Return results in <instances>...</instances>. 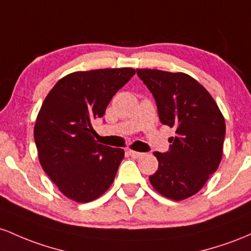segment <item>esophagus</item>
<instances>
[{
    "mask_svg": "<svg viewBox=\"0 0 251 251\" xmlns=\"http://www.w3.org/2000/svg\"><path fill=\"white\" fill-rule=\"evenodd\" d=\"M129 155H130L131 157H134V159H139V157H142L145 154L143 153H140V151H128Z\"/></svg>",
    "mask_w": 251,
    "mask_h": 251,
    "instance_id": "1",
    "label": "esophagus"
}]
</instances>
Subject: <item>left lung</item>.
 I'll use <instances>...</instances> for the list:
<instances>
[{"label":"left lung","mask_w":251,"mask_h":251,"mask_svg":"<svg viewBox=\"0 0 251 251\" xmlns=\"http://www.w3.org/2000/svg\"><path fill=\"white\" fill-rule=\"evenodd\" d=\"M155 98L162 125L174 128L167 153L154 151L159 167L151 186L172 201H184L201 190L223 156L225 121L206 89L182 72L136 69Z\"/></svg>","instance_id":"obj_1"}]
</instances>
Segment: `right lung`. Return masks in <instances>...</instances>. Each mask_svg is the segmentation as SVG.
Wrapping results in <instances>:
<instances>
[{"label": "right lung", "instance_id": "right-lung-1", "mask_svg": "<svg viewBox=\"0 0 251 251\" xmlns=\"http://www.w3.org/2000/svg\"><path fill=\"white\" fill-rule=\"evenodd\" d=\"M134 75L131 67L73 72L45 98L34 126L39 161L66 198L89 202L111 186L125 151L98 143L92 122Z\"/></svg>", "mask_w": 251, "mask_h": 251}]
</instances>
